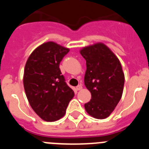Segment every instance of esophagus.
Returning a JSON list of instances; mask_svg holds the SVG:
<instances>
[{"label":"esophagus","instance_id":"obj_1","mask_svg":"<svg viewBox=\"0 0 149 149\" xmlns=\"http://www.w3.org/2000/svg\"><path fill=\"white\" fill-rule=\"evenodd\" d=\"M82 88H83L82 85H81V84H80V85H78V86H77V87H76V89H77V91H79V90H81V89H82Z\"/></svg>","mask_w":149,"mask_h":149}]
</instances>
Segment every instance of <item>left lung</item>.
I'll list each match as a JSON object with an SVG mask.
<instances>
[{
	"label": "left lung",
	"mask_w": 149,
	"mask_h": 149,
	"mask_svg": "<svg viewBox=\"0 0 149 149\" xmlns=\"http://www.w3.org/2000/svg\"><path fill=\"white\" fill-rule=\"evenodd\" d=\"M80 53L86 61L84 84L92 95L84 107L94 118L105 119L122 98L125 75L121 63L103 43L85 47Z\"/></svg>",
	"instance_id": "left-lung-1"
}]
</instances>
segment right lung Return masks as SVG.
Masks as SVG:
<instances>
[{"instance_id": "1", "label": "right lung", "mask_w": 149, "mask_h": 149, "mask_svg": "<svg viewBox=\"0 0 149 149\" xmlns=\"http://www.w3.org/2000/svg\"><path fill=\"white\" fill-rule=\"evenodd\" d=\"M69 49L54 42L36 48L26 63L24 87L33 110L43 120L54 122L65 115L74 95L60 69Z\"/></svg>"}]
</instances>
